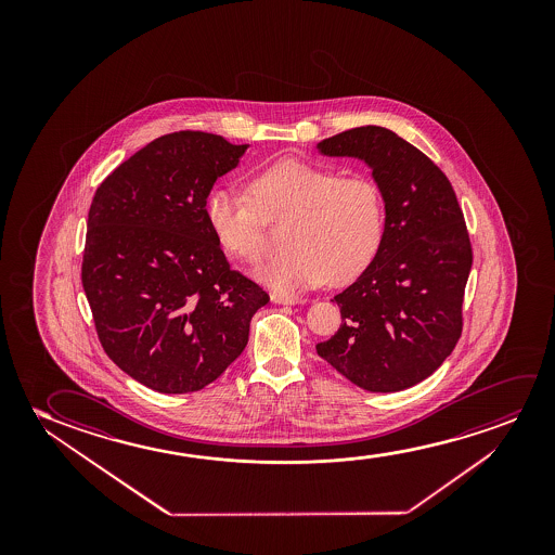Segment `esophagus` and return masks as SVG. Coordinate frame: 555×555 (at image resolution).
<instances>
[{
    "label": "esophagus",
    "instance_id": "esophagus-1",
    "mask_svg": "<svg viewBox=\"0 0 555 555\" xmlns=\"http://www.w3.org/2000/svg\"><path fill=\"white\" fill-rule=\"evenodd\" d=\"M271 301L276 305H299L301 299L297 297L282 296V294H271Z\"/></svg>",
    "mask_w": 555,
    "mask_h": 555
}]
</instances>
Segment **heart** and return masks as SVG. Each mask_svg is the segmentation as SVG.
I'll list each match as a JSON object with an SVG mask.
<instances>
[{
  "instance_id": "b5f03b06",
  "label": "heart",
  "mask_w": 555,
  "mask_h": 555,
  "mask_svg": "<svg viewBox=\"0 0 555 555\" xmlns=\"http://www.w3.org/2000/svg\"><path fill=\"white\" fill-rule=\"evenodd\" d=\"M250 198L220 185L208 191L205 218L223 250L244 261L261 251V225L292 220L284 248L251 274L269 288L296 296L326 282L349 284L377 258L385 238V203L367 178L286 159L251 178Z\"/></svg>"
}]
</instances>
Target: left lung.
Segmentation results:
<instances>
[{
	"label": "left lung",
	"instance_id": "8db88e82",
	"mask_svg": "<svg viewBox=\"0 0 555 555\" xmlns=\"http://www.w3.org/2000/svg\"><path fill=\"white\" fill-rule=\"evenodd\" d=\"M372 170L385 203V238L372 266L332 299L341 327L317 345L327 364L367 392H398L430 377L463 330L472 248L446 175L385 127H357L317 144Z\"/></svg>",
	"mask_w": 555,
	"mask_h": 555
}]
</instances>
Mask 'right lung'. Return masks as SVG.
Returning a JSON list of instances; mask_svg holds the SVG:
<instances>
[{
  "mask_svg": "<svg viewBox=\"0 0 555 555\" xmlns=\"http://www.w3.org/2000/svg\"><path fill=\"white\" fill-rule=\"evenodd\" d=\"M250 145L182 130L115 168L92 198L85 294L107 357L163 395L195 392L241 357L269 296L233 271L205 198Z\"/></svg>",
  "mask_w": 555,
  "mask_h": 555,
  "instance_id": "add662e5",
  "label": "right lung"
}]
</instances>
